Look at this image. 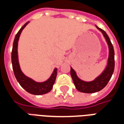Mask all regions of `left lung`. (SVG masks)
Segmentation results:
<instances>
[{"label":"left lung","instance_id":"obj_1","mask_svg":"<svg viewBox=\"0 0 124 124\" xmlns=\"http://www.w3.org/2000/svg\"><path fill=\"white\" fill-rule=\"evenodd\" d=\"M96 27L98 30H99L102 33L108 44V50H109L108 58L106 68L98 76H97L92 81L88 82V81H84L80 79L78 76L75 70L72 67L70 68V74L72 78L73 82L76 86V88L79 92H83V93H90L100 91L106 86L107 84L108 83L114 70V47L112 46V44L111 43V41L109 40L106 32L101 28H98L97 26H96Z\"/></svg>","mask_w":124,"mask_h":124}]
</instances>
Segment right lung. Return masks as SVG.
Masks as SVG:
<instances>
[{
  "label": "right lung",
  "instance_id": "add662e5",
  "mask_svg": "<svg viewBox=\"0 0 124 124\" xmlns=\"http://www.w3.org/2000/svg\"><path fill=\"white\" fill-rule=\"evenodd\" d=\"M29 23L30 22L26 23L25 24L20 28V31L18 32L15 36V40L13 42V46H12V55H11L12 69H13L14 74L18 82L20 84V86H22L26 91L34 95H42L44 93H48L49 92L51 91L53 85L56 81L58 68H55L53 72L52 73L51 76L49 77L48 79L42 82H38L34 80L32 78H29L27 76H26L21 70L19 61H18V43L19 38H20L22 31Z\"/></svg>",
  "mask_w": 124,
  "mask_h": 124
}]
</instances>
